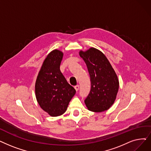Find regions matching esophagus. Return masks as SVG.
<instances>
[{"mask_svg": "<svg viewBox=\"0 0 151 151\" xmlns=\"http://www.w3.org/2000/svg\"><path fill=\"white\" fill-rule=\"evenodd\" d=\"M75 90L76 91H78V89H79V88H80V86L79 85H76V86H75Z\"/></svg>", "mask_w": 151, "mask_h": 151, "instance_id": "1", "label": "esophagus"}]
</instances>
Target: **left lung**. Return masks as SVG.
<instances>
[{
    "label": "left lung",
    "mask_w": 151,
    "mask_h": 151,
    "mask_svg": "<svg viewBox=\"0 0 151 151\" xmlns=\"http://www.w3.org/2000/svg\"><path fill=\"white\" fill-rule=\"evenodd\" d=\"M80 56L87 65L91 78V90L84 101L88 109L101 112L114 104L119 88V81L115 70L101 51L91 47L80 50Z\"/></svg>",
    "instance_id": "left-lung-1"
}]
</instances>
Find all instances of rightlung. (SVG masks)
I'll use <instances>...</instances> for the list:
<instances>
[{
	"label": "right lung",
	"mask_w": 151,
	"mask_h": 151,
	"mask_svg": "<svg viewBox=\"0 0 151 151\" xmlns=\"http://www.w3.org/2000/svg\"><path fill=\"white\" fill-rule=\"evenodd\" d=\"M63 53L51 51L43 62L35 83L36 100L41 109L51 116L63 114L76 93L60 70Z\"/></svg>",
	"instance_id": "1"
}]
</instances>
